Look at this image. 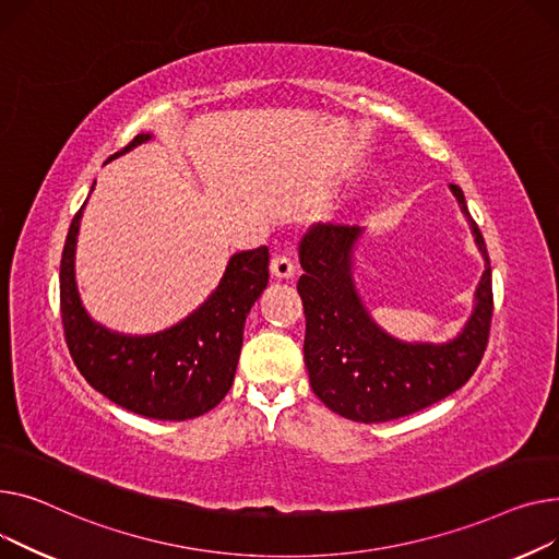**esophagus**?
<instances>
[{"label":"esophagus","instance_id":"esophagus-1","mask_svg":"<svg viewBox=\"0 0 559 559\" xmlns=\"http://www.w3.org/2000/svg\"><path fill=\"white\" fill-rule=\"evenodd\" d=\"M271 273L280 280H290L295 275V261L288 254H275L271 259Z\"/></svg>","mask_w":559,"mask_h":559}]
</instances>
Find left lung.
I'll return each instance as SVG.
<instances>
[{
  "label": "left lung",
  "mask_w": 559,
  "mask_h": 559,
  "mask_svg": "<svg viewBox=\"0 0 559 559\" xmlns=\"http://www.w3.org/2000/svg\"><path fill=\"white\" fill-rule=\"evenodd\" d=\"M465 214L485 271L474 290V309L463 330L444 343L402 341L370 316L354 282V254L366 229L316 223L300 239L305 275V364L320 402L334 413L377 424L417 413L444 400L476 372L491 322V269L480 229L461 187L449 185Z\"/></svg>",
  "instance_id": "8db88e82"
}]
</instances>
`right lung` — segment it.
I'll list each match as a JSON object with an SVG mask.
<instances>
[{"label":"right lung","instance_id":"1","mask_svg":"<svg viewBox=\"0 0 559 559\" xmlns=\"http://www.w3.org/2000/svg\"><path fill=\"white\" fill-rule=\"evenodd\" d=\"M151 140L153 133L138 135L108 162ZM85 203L72 218L60 259L62 330L79 372L104 397L142 417L180 421L205 415L233 388L246 318L269 286V248L229 257L218 286L180 322L155 334H121L96 322L79 295L74 259Z\"/></svg>","mask_w":559,"mask_h":559}]
</instances>
